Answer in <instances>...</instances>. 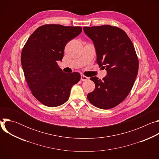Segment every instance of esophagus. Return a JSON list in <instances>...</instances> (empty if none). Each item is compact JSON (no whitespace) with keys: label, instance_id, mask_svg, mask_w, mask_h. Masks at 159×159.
<instances>
[{"label":"esophagus","instance_id":"34e87169","mask_svg":"<svg viewBox=\"0 0 159 159\" xmlns=\"http://www.w3.org/2000/svg\"><path fill=\"white\" fill-rule=\"evenodd\" d=\"M89 78L87 77H85L84 75H81V80L82 81H87L89 80Z\"/></svg>","mask_w":159,"mask_h":159}]
</instances>
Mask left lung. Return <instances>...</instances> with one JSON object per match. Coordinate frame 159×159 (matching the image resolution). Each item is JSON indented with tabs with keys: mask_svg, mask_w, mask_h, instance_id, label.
<instances>
[{
	"mask_svg": "<svg viewBox=\"0 0 159 159\" xmlns=\"http://www.w3.org/2000/svg\"><path fill=\"white\" fill-rule=\"evenodd\" d=\"M83 30L94 43L99 66L107 72L102 80L90 78L96 87L87 94V99L98 108H112L127 97L137 76L139 60L134 46L126 33L115 26L84 27Z\"/></svg>",
	"mask_w": 159,
	"mask_h": 159,
	"instance_id": "obj_1",
	"label": "left lung"
}]
</instances>
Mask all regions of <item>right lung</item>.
Here are the masks:
<instances>
[{
    "mask_svg": "<svg viewBox=\"0 0 159 159\" xmlns=\"http://www.w3.org/2000/svg\"><path fill=\"white\" fill-rule=\"evenodd\" d=\"M80 26L45 25L37 28L22 50L20 60L33 95L43 104L57 107L69 98L72 87L79 82L78 72L66 74L58 66L66 44L80 34Z\"/></svg>",
    "mask_w": 159,
    "mask_h": 159,
    "instance_id": "1",
    "label": "right lung"
}]
</instances>
